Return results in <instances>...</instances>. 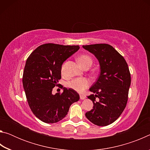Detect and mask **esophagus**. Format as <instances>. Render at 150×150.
Listing matches in <instances>:
<instances>
[{
  "mask_svg": "<svg viewBox=\"0 0 150 150\" xmlns=\"http://www.w3.org/2000/svg\"><path fill=\"white\" fill-rule=\"evenodd\" d=\"M85 97H86V96H85V95H80V98H81V100L85 99Z\"/></svg>",
  "mask_w": 150,
  "mask_h": 150,
  "instance_id": "obj_1",
  "label": "esophagus"
}]
</instances>
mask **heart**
I'll use <instances>...</instances> for the list:
<instances>
[{"instance_id": "obj_1", "label": "heart", "mask_w": 150, "mask_h": 150, "mask_svg": "<svg viewBox=\"0 0 150 150\" xmlns=\"http://www.w3.org/2000/svg\"><path fill=\"white\" fill-rule=\"evenodd\" d=\"M78 62L81 66L85 67L87 65H91L93 63V59L89 55H81L78 58ZM62 71L63 72V67H62ZM91 84V81L88 79L86 77H78L69 81L67 83V87L72 88L79 93H82Z\"/></svg>"}]
</instances>
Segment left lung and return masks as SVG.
Returning a JSON list of instances; mask_svg holds the SVG:
<instances>
[{
    "instance_id": "left-lung-1",
    "label": "left lung",
    "mask_w": 150,
    "mask_h": 150,
    "mask_svg": "<svg viewBox=\"0 0 150 150\" xmlns=\"http://www.w3.org/2000/svg\"><path fill=\"white\" fill-rule=\"evenodd\" d=\"M83 47L96 57L100 69L97 80L89 88L93 94L87 96L93 101V107L85 116L95 125L107 126L117 120L126 106L131 83L128 66L110 45L97 44Z\"/></svg>"
}]
</instances>
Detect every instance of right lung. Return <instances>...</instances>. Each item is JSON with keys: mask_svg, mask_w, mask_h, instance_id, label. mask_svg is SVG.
<instances>
[{"mask_svg": "<svg viewBox=\"0 0 150 150\" xmlns=\"http://www.w3.org/2000/svg\"><path fill=\"white\" fill-rule=\"evenodd\" d=\"M79 49V45L45 44L28 57L22 83L29 106L34 115L45 123H55L65 117L70 106L79 100L72 88L53 95L58 86L63 63Z\"/></svg>", "mask_w": 150, "mask_h": 150, "instance_id": "right-lung-1", "label": "right lung"}]
</instances>
